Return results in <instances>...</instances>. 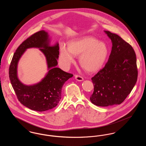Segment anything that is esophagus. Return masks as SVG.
Listing matches in <instances>:
<instances>
[{
  "label": "esophagus",
  "mask_w": 146,
  "mask_h": 146,
  "mask_svg": "<svg viewBox=\"0 0 146 146\" xmlns=\"http://www.w3.org/2000/svg\"><path fill=\"white\" fill-rule=\"evenodd\" d=\"M75 78L76 80L78 81H83V78L80 75L78 74H76L75 75Z\"/></svg>",
  "instance_id": "1"
}]
</instances>
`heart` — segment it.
<instances>
[{
	"label": "heart",
	"mask_w": 146,
	"mask_h": 146,
	"mask_svg": "<svg viewBox=\"0 0 146 146\" xmlns=\"http://www.w3.org/2000/svg\"><path fill=\"white\" fill-rule=\"evenodd\" d=\"M108 49L104 42L92 36H86L69 42L67 49L63 48L60 61L67 67L74 61L73 56H79V63L84 70L94 72L100 69L107 59Z\"/></svg>",
	"instance_id": "1"
}]
</instances>
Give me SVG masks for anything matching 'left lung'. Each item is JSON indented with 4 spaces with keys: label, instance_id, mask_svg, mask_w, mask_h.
<instances>
[{
    "label": "left lung",
    "instance_id": "obj_1",
    "mask_svg": "<svg viewBox=\"0 0 146 146\" xmlns=\"http://www.w3.org/2000/svg\"><path fill=\"white\" fill-rule=\"evenodd\" d=\"M112 42L111 53L104 67L91 78L94 92L90 99L101 107L121 104L137 82L136 54L120 36L105 31Z\"/></svg>",
    "mask_w": 146,
    "mask_h": 146
}]
</instances>
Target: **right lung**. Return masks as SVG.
<instances>
[{
    "instance_id": "add662e5",
    "label": "right lung",
    "mask_w": 146,
    "mask_h": 146,
    "mask_svg": "<svg viewBox=\"0 0 146 146\" xmlns=\"http://www.w3.org/2000/svg\"><path fill=\"white\" fill-rule=\"evenodd\" d=\"M48 44V33L44 31L31 35L16 49L9 67V78L17 98L21 104L35 111H46L55 107L61 98L63 84L73 76L56 67L59 55L58 44L54 46H49ZM30 47L40 48L46 56L49 70L40 83L27 86L21 84L17 78V66L21 55Z\"/></svg>"
}]
</instances>
